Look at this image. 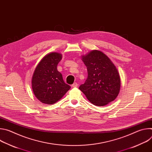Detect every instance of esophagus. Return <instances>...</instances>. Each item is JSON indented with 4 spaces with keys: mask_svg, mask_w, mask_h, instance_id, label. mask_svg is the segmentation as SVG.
<instances>
[{
    "mask_svg": "<svg viewBox=\"0 0 152 152\" xmlns=\"http://www.w3.org/2000/svg\"><path fill=\"white\" fill-rule=\"evenodd\" d=\"M77 85H77V83L76 82H74V83L72 84V87H74V88H75V87H77Z\"/></svg>",
    "mask_w": 152,
    "mask_h": 152,
    "instance_id": "34e87169",
    "label": "esophagus"
}]
</instances>
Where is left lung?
Instances as JSON below:
<instances>
[{
	"mask_svg": "<svg viewBox=\"0 0 152 152\" xmlns=\"http://www.w3.org/2000/svg\"><path fill=\"white\" fill-rule=\"evenodd\" d=\"M88 77L79 89L96 106H104L119 94L120 78L114 64L105 54L93 50L82 58Z\"/></svg>",
	"mask_w": 152,
	"mask_h": 152,
	"instance_id": "obj_1",
	"label": "left lung"
}]
</instances>
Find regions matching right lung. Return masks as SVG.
I'll list each match as a JSON object with an SVG mask.
<instances>
[{
    "label": "right lung",
    "instance_id": "obj_1",
    "mask_svg": "<svg viewBox=\"0 0 152 152\" xmlns=\"http://www.w3.org/2000/svg\"><path fill=\"white\" fill-rule=\"evenodd\" d=\"M61 59V54L50 53L41 60L34 71L32 88L35 97L43 103H56L71 88L64 82L62 74L57 70Z\"/></svg>",
    "mask_w": 152,
    "mask_h": 152
}]
</instances>
